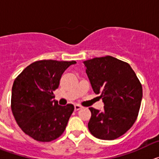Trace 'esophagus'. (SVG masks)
I'll return each instance as SVG.
<instances>
[{"label":"esophagus","instance_id":"esophagus-1","mask_svg":"<svg viewBox=\"0 0 159 159\" xmlns=\"http://www.w3.org/2000/svg\"><path fill=\"white\" fill-rule=\"evenodd\" d=\"M82 107H80V105H75V111H79L80 110Z\"/></svg>","mask_w":159,"mask_h":159}]
</instances>
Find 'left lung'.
<instances>
[{
    "label": "left lung",
    "instance_id": "8db88e82",
    "mask_svg": "<svg viewBox=\"0 0 159 159\" xmlns=\"http://www.w3.org/2000/svg\"><path fill=\"white\" fill-rule=\"evenodd\" d=\"M95 94L104 104L101 111L89 107L91 134L102 140H114L124 134L135 122L143 98V88L130 64L107 57L84 61Z\"/></svg>",
    "mask_w": 159,
    "mask_h": 159
}]
</instances>
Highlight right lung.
Masks as SVG:
<instances>
[{"label":"right lung","mask_w":159,"mask_h":159,"mask_svg":"<svg viewBox=\"0 0 159 159\" xmlns=\"http://www.w3.org/2000/svg\"><path fill=\"white\" fill-rule=\"evenodd\" d=\"M71 61L40 60L28 66L14 80L11 108L25 134L39 142H50L64 133L74 111L72 104L60 106L53 92Z\"/></svg>","instance_id":"add662e5"}]
</instances>
